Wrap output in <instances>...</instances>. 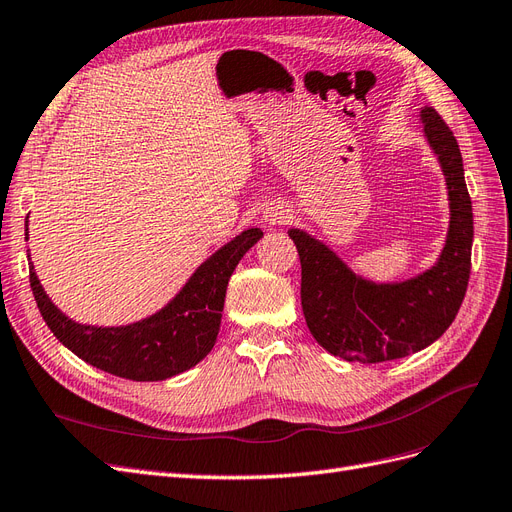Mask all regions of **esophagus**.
<instances>
[{
  "label": "esophagus",
  "mask_w": 512,
  "mask_h": 512,
  "mask_svg": "<svg viewBox=\"0 0 512 512\" xmlns=\"http://www.w3.org/2000/svg\"><path fill=\"white\" fill-rule=\"evenodd\" d=\"M288 218H290V209L280 205V203H271L265 209V222H269V224H282Z\"/></svg>",
  "instance_id": "obj_1"
}]
</instances>
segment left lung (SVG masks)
Wrapping results in <instances>:
<instances>
[{"mask_svg":"<svg viewBox=\"0 0 512 512\" xmlns=\"http://www.w3.org/2000/svg\"><path fill=\"white\" fill-rule=\"evenodd\" d=\"M418 117L442 168L451 209L436 265L401 282H371L327 243L301 228L288 230L301 258L307 329L324 350L346 361H395L431 346L451 327L466 297L474 220L461 151L436 108L425 106Z\"/></svg>","mask_w":512,"mask_h":512,"instance_id":"obj_1","label":"left lung"}]
</instances>
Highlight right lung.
Segmentation results:
<instances>
[{
    "mask_svg": "<svg viewBox=\"0 0 512 512\" xmlns=\"http://www.w3.org/2000/svg\"><path fill=\"white\" fill-rule=\"evenodd\" d=\"M260 237V228L243 230L211 254L156 314L123 327H94L68 318L44 292L32 262L29 284L44 322L79 359L119 378L158 382L188 371L211 352L230 275Z\"/></svg>",
    "mask_w": 512,
    "mask_h": 512,
    "instance_id": "right-lung-1",
    "label": "right lung"
}]
</instances>
